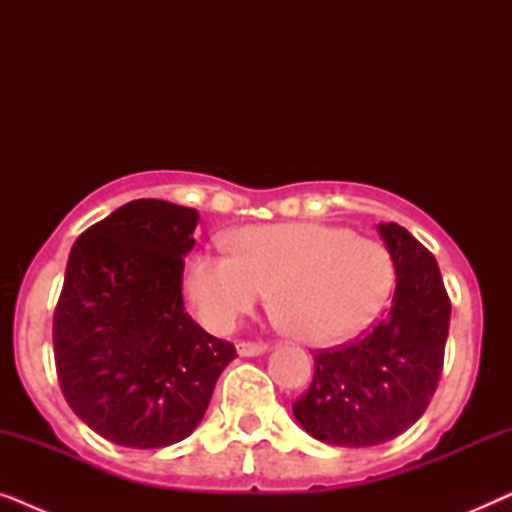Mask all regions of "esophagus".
Listing matches in <instances>:
<instances>
[{
  "label": "esophagus",
  "mask_w": 512,
  "mask_h": 512,
  "mask_svg": "<svg viewBox=\"0 0 512 512\" xmlns=\"http://www.w3.org/2000/svg\"><path fill=\"white\" fill-rule=\"evenodd\" d=\"M263 352H268V345H265V342H237V354L240 356H258Z\"/></svg>",
  "instance_id": "1"
}]
</instances>
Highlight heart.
<instances>
[{"label":"heart","mask_w":512,"mask_h":512,"mask_svg":"<svg viewBox=\"0 0 512 512\" xmlns=\"http://www.w3.org/2000/svg\"><path fill=\"white\" fill-rule=\"evenodd\" d=\"M230 249L200 251L186 265L195 314L221 333L275 289V307L300 340L335 345L380 312L394 284L389 251L340 226H249L237 230Z\"/></svg>","instance_id":"heart-1"}]
</instances>
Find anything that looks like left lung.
Here are the masks:
<instances>
[{"instance_id":"8db88e82","label":"left lung","mask_w":512,"mask_h":512,"mask_svg":"<svg viewBox=\"0 0 512 512\" xmlns=\"http://www.w3.org/2000/svg\"><path fill=\"white\" fill-rule=\"evenodd\" d=\"M377 230L396 270L387 319L349 345L319 349L310 389L293 403L298 424L335 447L401 436L429 408L443 373L452 307L436 258L398 223Z\"/></svg>"}]
</instances>
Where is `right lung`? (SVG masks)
<instances>
[{
  "label": "right lung",
  "instance_id": "1",
  "mask_svg": "<svg viewBox=\"0 0 512 512\" xmlns=\"http://www.w3.org/2000/svg\"><path fill=\"white\" fill-rule=\"evenodd\" d=\"M200 214L132 200L79 235L53 317V354L69 408L135 450L191 436L235 345L184 310V256Z\"/></svg>",
  "mask_w": 512,
  "mask_h": 512
}]
</instances>
